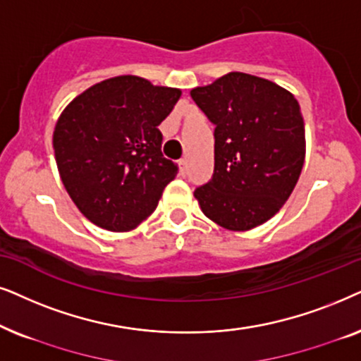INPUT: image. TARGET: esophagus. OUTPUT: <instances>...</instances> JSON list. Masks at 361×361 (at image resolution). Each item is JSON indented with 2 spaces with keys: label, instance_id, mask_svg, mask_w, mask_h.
Returning a JSON list of instances; mask_svg holds the SVG:
<instances>
[{
  "label": "esophagus",
  "instance_id": "34e87169",
  "mask_svg": "<svg viewBox=\"0 0 361 361\" xmlns=\"http://www.w3.org/2000/svg\"><path fill=\"white\" fill-rule=\"evenodd\" d=\"M178 173H180V176L188 175V161H186L185 158L178 161Z\"/></svg>",
  "mask_w": 361,
  "mask_h": 361
}]
</instances>
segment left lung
<instances>
[{
  "label": "left lung",
  "mask_w": 361,
  "mask_h": 361,
  "mask_svg": "<svg viewBox=\"0 0 361 361\" xmlns=\"http://www.w3.org/2000/svg\"><path fill=\"white\" fill-rule=\"evenodd\" d=\"M214 128V173L195 190L200 208L229 231L271 219L294 191L305 160L300 105L262 77L229 72L191 89Z\"/></svg>",
  "instance_id": "left-lung-1"
}]
</instances>
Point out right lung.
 <instances>
[{"label":"right lung","instance_id":"add662e5","mask_svg":"<svg viewBox=\"0 0 361 361\" xmlns=\"http://www.w3.org/2000/svg\"><path fill=\"white\" fill-rule=\"evenodd\" d=\"M181 90L117 75L77 95L57 118L52 147L62 185L90 223L122 233L155 211L178 166L158 125Z\"/></svg>","mask_w":361,"mask_h":361}]
</instances>
